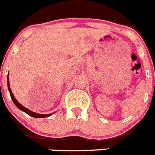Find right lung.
<instances>
[{
  "instance_id": "1",
  "label": "right lung",
  "mask_w": 155,
  "mask_h": 155,
  "mask_svg": "<svg viewBox=\"0 0 155 155\" xmlns=\"http://www.w3.org/2000/svg\"><path fill=\"white\" fill-rule=\"evenodd\" d=\"M9 75V74H8ZM8 75H7V87H8V90L9 92H10V96H11V99L12 100H13V103L16 105V106L19 109H20L21 111H24V112L26 113V114H28V115H30L31 117H36V118H43V117H50V116H51L52 114H38V113H36V112H34V111H31V110L28 109L27 108H25V107H24L23 105H21L20 103H19V102L17 101V99L15 98L14 95L13 94V93H12L11 91V89H10V81H9V78H8Z\"/></svg>"
}]
</instances>
